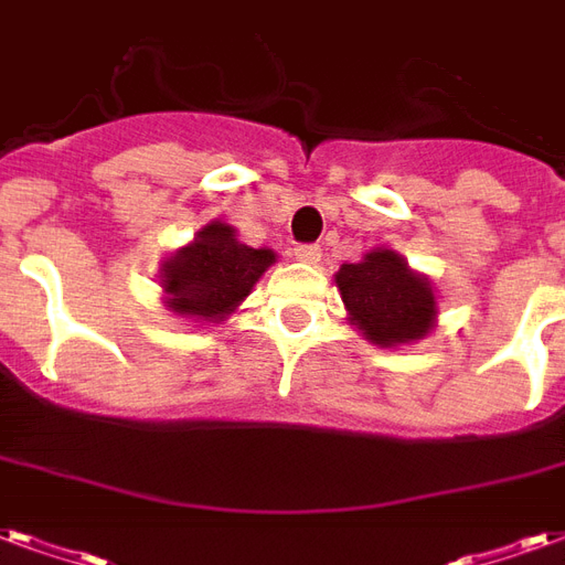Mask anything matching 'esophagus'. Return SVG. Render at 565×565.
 Listing matches in <instances>:
<instances>
[{
	"label": "esophagus",
	"instance_id": "obj_1",
	"mask_svg": "<svg viewBox=\"0 0 565 565\" xmlns=\"http://www.w3.org/2000/svg\"><path fill=\"white\" fill-rule=\"evenodd\" d=\"M295 258L303 262V265H318L321 262V247H316V244H300V247H295Z\"/></svg>",
	"mask_w": 565,
	"mask_h": 565
}]
</instances>
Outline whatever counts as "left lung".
Wrapping results in <instances>:
<instances>
[{
  "label": "left lung",
  "instance_id": "obj_1",
  "mask_svg": "<svg viewBox=\"0 0 565 565\" xmlns=\"http://www.w3.org/2000/svg\"><path fill=\"white\" fill-rule=\"evenodd\" d=\"M333 279L345 303L348 324L372 345H411L438 324L435 286L396 249H369L354 265L339 267Z\"/></svg>",
  "mask_w": 565,
  "mask_h": 565
}]
</instances>
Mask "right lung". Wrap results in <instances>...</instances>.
<instances>
[{"instance_id": "obj_1", "label": "right lung", "mask_w": 565, "mask_h": 565, "mask_svg": "<svg viewBox=\"0 0 565 565\" xmlns=\"http://www.w3.org/2000/svg\"><path fill=\"white\" fill-rule=\"evenodd\" d=\"M274 262V249L247 247L237 241L235 226L211 220L157 270L163 307L193 324H220L247 300Z\"/></svg>"}]
</instances>
